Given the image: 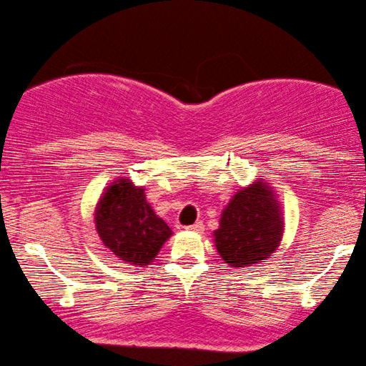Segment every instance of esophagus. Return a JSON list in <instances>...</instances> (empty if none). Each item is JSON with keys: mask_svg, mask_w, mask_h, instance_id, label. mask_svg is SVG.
Listing matches in <instances>:
<instances>
[{"mask_svg": "<svg viewBox=\"0 0 366 366\" xmlns=\"http://www.w3.org/2000/svg\"><path fill=\"white\" fill-rule=\"evenodd\" d=\"M187 229H190V231H195V233H202V231H204V222H202V221H197L195 224L188 226Z\"/></svg>", "mask_w": 366, "mask_h": 366, "instance_id": "esophagus-1", "label": "esophagus"}]
</instances>
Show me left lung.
Returning a JSON list of instances; mask_svg holds the SVG:
<instances>
[{
    "label": "left lung",
    "instance_id": "left-lung-1",
    "mask_svg": "<svg viewBox=\"0 0 366 366\" xmlns=\"http://www.w3.org/2000/svg\"><path fill=\"white\" fill-rule=\"evenodd\" d=\"M285 231L281 204L267 183L257 179L236 192L222 210L214 243L229 267H250L276 252Z\"/></svg>",
    "mask_w": 366,
    "mask_h": 366
}]
</instances>
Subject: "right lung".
I'll return each instance as SVG.
<instances>
[{"mask_svg":"<svg viewBox=\"0 0 366 366\" xmlns=\"http://www.w3.org/2000/svg\"><path fill=\"white\" fill-rule=\"evenodd\" d=\"M96 231L102 244L124 264L147 267L173 231L154 212L144 188L116 179L97 202Z\"/></svg>","mask_w":366,"mask_h":366,"instance_id":"add662e5","label":"right lung"}]
</instances>
